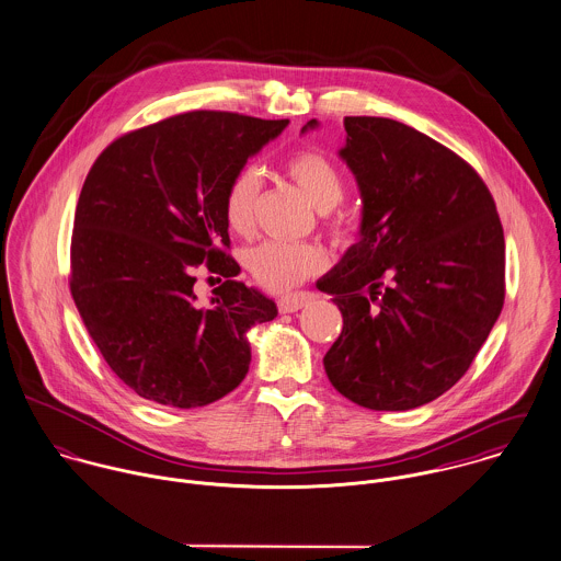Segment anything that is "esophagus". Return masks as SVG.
I'll return each mask as SVG.
<instances>
[{
	"mask_svg": "<svg viewBox=\"0 0 561 561\" xmlns=\"http://www.w3.org/2000/svg\"><path fill=\"white\" fill-rule=\"evenodd\" d=\"M308 301H310V295H306V293H295V295L282 297L277 306H279V312H282V314H290V312H297V310H301L304 306H308Z\"/></svg>",
	"mask_w": 561,
	"mask_h": 561,
	"instance_id": "1",
	"label": "esophagus"
}]
</instances>
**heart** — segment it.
<instances>
[{
  "label": "heart",
  "mask_w": 561,
  "mask_h": 561,
  "mask_svg": "<svg viewBox=\"0 0 561 561\" xmlns=\"http://www.w3.org/2000/svg\"><path fill=\"white\" fill-rule=\"evenodd\" d=\"M286 173L319 213H330L344 197V180L336 164L319 151H297L286 162ZM262 180L255 167L240 169L225 193V221L231 231L247 233L260 197ZM251 275L271 290H290L325 266V253L308 242L268 240L247 253Z\"/></svg>",
  "instance_id": "b5f03b06"
}]
</instances>
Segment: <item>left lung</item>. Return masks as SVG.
<instances>
[{
	"mask_svg": "<svg viewBox=\"0 0 561 561\" xmlns=\"http://www.w3.org/2000/svg\"><path fill=\"white\" fill-rule=\"evenodd\" d=\"M344 131L362 219L317 282L344 323L325 373L362 408L414 410L459 381L501 314L503 227L474 169L427 134L383 116H344Z\"/></svg>",
	"mask_w": 561,
	"mask_h": 561,
	"instance_id": "8db88e82",
	"label": "left lung"
}]
</instances>
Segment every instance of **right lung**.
Instances as JSON below:
<instances>
[{"label":"right lung","instance_id":"add662e5","mask_svg":"<svg viewBox=\"0 0 561 561\" xmlns=\"http://www.w3.org/2000/svg\"><path fill=\"white\" fill-rule=\"evenodd\" d=\"M288 118L195 111L134 129L87 175L71 238V295L116 377L158 405L219 401L247 375V332L277 317L236 279L225 193ZM228 279L197 307L194 268Z\"/></svg>","mask_w":561,"mask_h":561}]
</instances>
